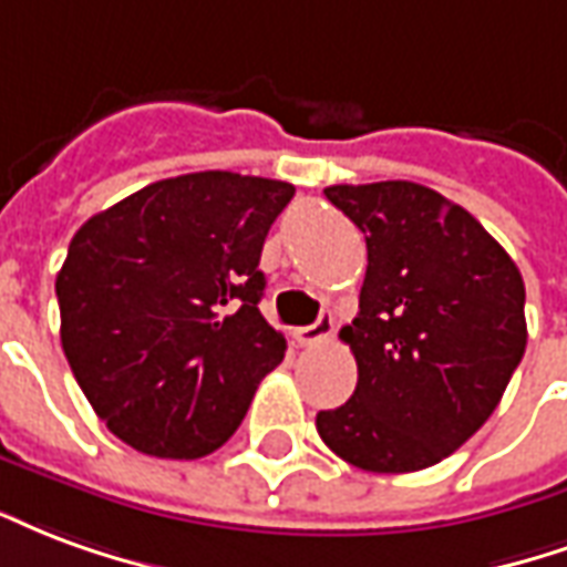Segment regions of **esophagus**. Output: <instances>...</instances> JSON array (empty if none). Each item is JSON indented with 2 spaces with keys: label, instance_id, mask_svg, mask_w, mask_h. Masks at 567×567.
<instances>
[{
  "label": "esophagus",
  "instance_id": "obj_1",
  "mask_svg": "<svg viewBox=\"0 0 567 567\" xmlns=\"http://www.w3.org/2000/svg\"><path fill=\"white\" fill-rule=\"evenodd\" d=\"M332 332H334V320L329 317V313H320V320H317V323L292 329V341H296L299 347H313V344H320V341H326Z\"/></svg>",
  "mask_w": 567,
  "mask_h": 567
}]
</instances>
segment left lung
I'll list each match as a JSON object with an SVG mask.
<instances>
[{"instance_id": "left-lung-1", "label": "left lung", "mask_w": 567, "mask_h": 567, "mask_svg": "<svg viewBox=\"0 0 567 567\" xmlns=\"http://www.w3.org/2000/svg\"><path fill=\"white\" fill-rule=\"evenodd\" d=\"M323 193L365 233L369 268L341 329L357 390L317 414V432L362 471L429 468L489 420L526 353L523 275L468 210L423 184Z\"/></svg>"}]
</instances>
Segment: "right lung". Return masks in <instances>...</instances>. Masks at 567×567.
Masks as SVG:
<instances>
[{
  "label": "right lung",
  "mask_w": 567,
  "mask_h": 567,
  "mask_svg": "<svg viewBox=\"0 0 567 567\" xmlns=\"http://www.w3.org/2000/svg\"><path fill=\"white\" fill-rule=\"evenodd\" d=\"M287 181L196 172L132 193L74 233L60 338L99 420L138 453L202 458L241 425L287 341L259 313L262 244Z\"/></svg>",
  "instance_id": "add662e5"
}]
</instances>
